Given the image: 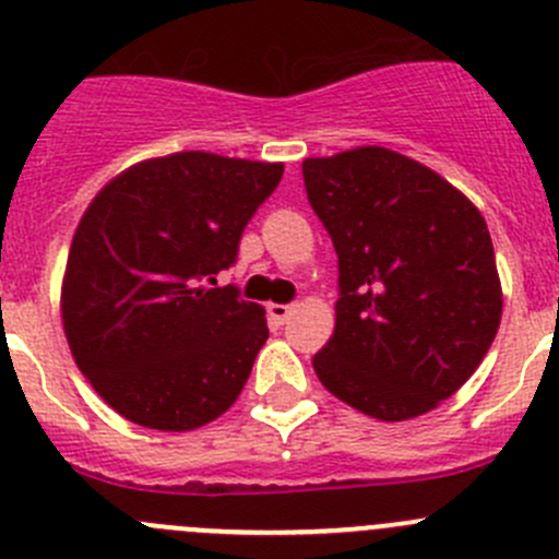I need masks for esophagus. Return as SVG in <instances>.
I'll return each instance as SVG.
<instances>
[{
    "instance_id": "1",
    "label": "esophagus",
    "mask_w": 559,
    "mask_h": 559,
    "mask_svg": "<svg viewBox=\"0 0 559 559\" xmlns=\"http://www.w3.org/2000/svg\"><path fill=\"white\" fill-rule=\"evenodd\" d=\"M266 312H269V318L274 320V323L282 325V323H285L287 318H290L293 307H290V304H269V307H266Z\"/></svg>"
}]
</instances>
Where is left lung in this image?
Returning a JSON list of instances; mask_svg holds the SVG:
<instances>
[{
  "label": "left lung",
  "instance_id": "8db88e82",
  "mask_svg": "<svg viewBox=\"0 0 559 559\" xmlns=\"http://www.w3.org/2000/svg\"><path fill=\"white\" fill-rule=\"evenodd\" d=\"M309 206L340 258L320 383L378 421L435 411L484 361L502 318L489 228L418 159L356 146L301 163Z\"/></svg>",
  "mask_w": 559,
  "mask_h": 559
}]
</instances>
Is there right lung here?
I'll return each mask as SVG.
<instances>
[{"mask_svg": "<svg viewBox=\"0 0 559 559\" xmlns=\"http://www.w3.org/2000/svg\"><path fill=\"white\" fill-rule=\"evenodd\" d=\"M282 170L176 152L124 168L86 206L59 309L79 369L127 421L192 432L239 400L266 309L212 285Z\"/></svg>", "mask_w": 559, "mask_h": 559, "instance_id": "add662e5", "label": "right lung"}]
</instances>
